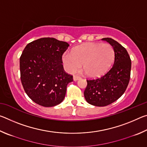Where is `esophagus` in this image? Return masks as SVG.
Wrapping results in <instances>:
<instances>
[{
  "label": "esophagus",
  "instance_id": "1",
  "mask_svg": "<svg viewBox=\"0 0 147 147\" xmlns=\"http://www.w3.org/2000/svg\"><path fill=\"white\" fill-rule=\"evenodd\" d=\"M80 78H81V77L80 76H78V75H74L73 76V79H74V81L78 80L80 79Z\"/></svg>",
  "mask_w": 147,
  "mask_h": 147
}]
</instances>
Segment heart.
Returning <instances> with one entry per match:
<instances>
[{
	"mask_svg": "<svg viewBox=\"0 0 147 147\" xmlns=\"http://www.w3.org/2000/svg\"><path fill=\"white\" fill-rule=\"evenodd\" d=\"M115 53L108 43H89L67 52L62 56L63 65L69 73L83 69L89 76L95 77L104 73L113 60Z\"/></svg>",
	"mask_w": 147,
	"mask_h": 147,
	"instance_id": "b5f03b06",
	"label": "heart"
}]
</instances>
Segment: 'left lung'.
<instances>
[{
  "mask_svg": "<svg viewBox=\"0 0 147 147\" xmlns=\"http://www.w3.org/2000/svg\"><path fill=\"white\" fill-rule=\"evenodd\" d=\"M102 40L108 42L113 48V64L100 77L86 80L88 85L84 93L89 104L99 107L108 106L123 95L130 81L131 64L127 51L117 41L109 38Z\"/></svg>",
  "mask_w": 147,
  "mask_h": 147,
  "instance_id": "8db88e82",
  "label": "left lung"
}]
</instances>
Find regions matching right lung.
Listing matches in <instances>:
<instances>
[{
	"instance_id": "obj_1",
	"label": "right lung",
	"mask_w": 147,
	"mask_h": 147,
	"mask_svg": "<svg viewBox=\"0 0 147 147\" xmlns=\"http://www.w3.org/2000/svg\"><path fill=\"white\" fill-rule=\"evenodd\" d=\"M69 45L53 38H43L26 46L20 57L22 85L31 100L44 107L60 104L67 86L73 81L63 69L62 56Z\"/></svg>"
}]
</instances>
